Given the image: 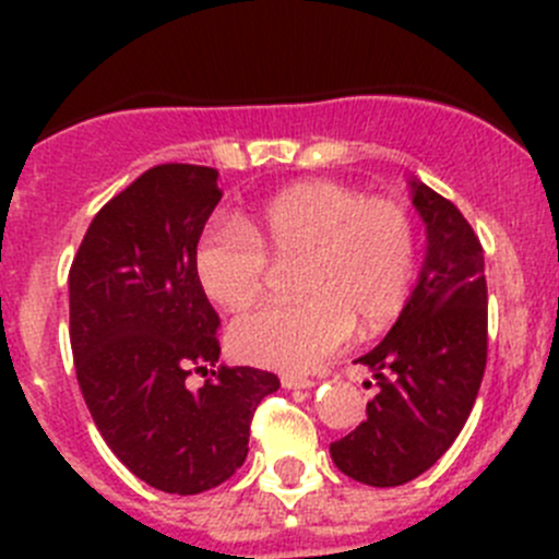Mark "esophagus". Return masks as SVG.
Returning <instances> with one entry per match:
<instances>
[{
	"label": "esophagus",
	"mask_w": 559,
	"mask_h": 559,
	"mask_svg": "<svg viewBox=\"0 0 559 559\" xmlns=\"http://www.w3.org/2000/svg\"><path fill=\"white\" fill-rule=\"evenodd\" d=\"M281 384H284V389H311L316 386V381L308 379V376H284Z\"/></svg>",
	"instance_id": "obj_1"
}]
</instances>
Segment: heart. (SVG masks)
<instances>
[{
	"instance_id": "1",
	"label": "heart",
	"mask_w": 559,
	"mask_h": 559,
	"mask_svg": "<svg viewBox=\"0 0 559 559\" xmlns=\"http://www.w3.org/2000/svg\"><path fill=\"white\" fill-rule=\"evenodd\" d=\"M416 248V224L403 205L313 180L278 191L240 222L207 224L194 273L207 300L243 311L267 286L271 255L275 264L297 262L292 286L300 300L240 316L229 352L264 368L311 370L346 346L354 326L370 335L400 313Z\"/></svg>"
}]
</instances>
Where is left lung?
I'll return each instance as SVG.
<instances>
[{
  "label": "left lung",
  "instance_id": "obj_1",
  "mask_svg": "<svg viewBox=\"0 0 559 559\" xmlns=\"http://www.w3.org/2000/svg\"><path fill=\"white\" fill-rule=\"evenodd\" d=\"M427 227L419 281L384 341L357 362L379 394L368 419L330 447L337 471L400 487L436 465L465 427L487 368L484 248L454 202L411 180Z\"/></svg>",
  "mask_w": 559,
  "mask_h": 559
}]
</instances>
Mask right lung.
<instances>
[{"label": "right lung", "mask_w": 559, "mask_h": 559, "mask_svg": "<svg viewBox=\"0 0 559 559\" xmlns=\"http://www.w3.org/2000/svg\"><path fill=\"white\" fill-rule=\"evenodd\" d=\"M218 173L159 165L94 216L70 267L78 384L112 454L148 487L200 495L246 462L257 405L281 386L257 368L218 370V313L194 248L222 200ZM211 374L197 393L185 379Z\"/></svg>", "instance_id": "obj_1"}]
</instances>
